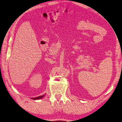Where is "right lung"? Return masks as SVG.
I'll list each match as a JSON object with an SVG mask.
<instances>
[{
	"label": "right lung",
	"mask_w": 122,
	"mask_h": 122,
	"mask_svg": "<svg viewBox=\"0 0 122 122\" xmlns=\"http://www.w3.org/2000/svg\"><path fill=\"white\" fill-rule=\"evenodd\" d=\"M44 95H42V96H38V97H35V98H32V99H34V100H38V99H41V98L43 97H44Z\"/></svg>",
	"instance_id": "add662e5"
}]
</instances>
